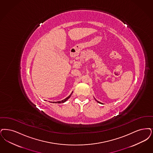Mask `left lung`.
Segmentation results:
<instances>
[{
	"label": "left lung",
	"instance_id": "8db88e82",
	"mask_svg": "<svg viewBox=\"0 0 153 153\" xmlns=\"http://www.w3.org/2000/svg\"><path fill=\"white\" fill-rule=\"evenodd\" d=\"M97 102H98V101H97Z\"/></svg>",
	"mask_w": 153,
	"mask_h": 153
}]
</instances>
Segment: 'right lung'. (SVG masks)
<instances>
[{"label":"right lung","mask_w":153,"mask_h":153,"mask_svg":"<svg viewBox=\"0 0 153 153\" xmlns=\"http://www.w3.org/2000/svg\"><path fill=\"white\" fill-rule=\"evenodd\" d=\"M72 93H71L68 97H67L66 98H65L64 100H62V101H57V102H52V103H58V104H60V103H64V102H65L67 100H68V98H70L71 97V94H72Z\"/></svg>","instance_id":"right-lung-1"}]
</instances>
